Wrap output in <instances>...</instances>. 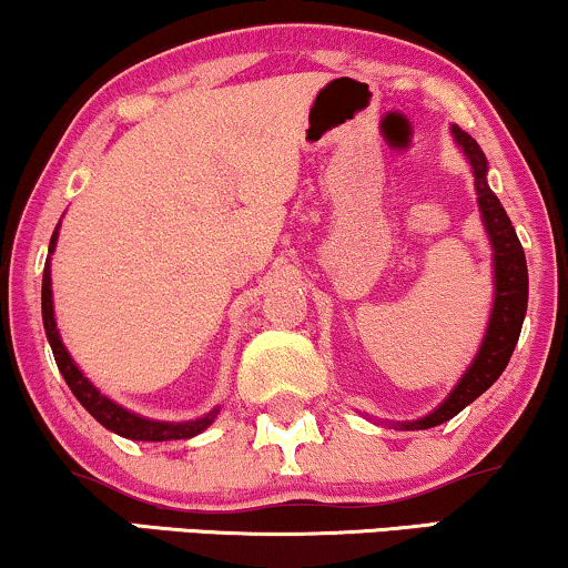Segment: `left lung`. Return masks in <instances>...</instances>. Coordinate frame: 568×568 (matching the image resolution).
Segmentation results:
<instances>
[{
  "label": "left lung",
  "mask_w": 568,
  "mask_h": 568,
  "mask_svg": "<svg viewBox=\"0 0 568 568\" xmlns=\"http://www.w3.org/2000/svg\"><path fill=\"white\" fill-rule=\"evenodd\" d=\"M449 132H453L457 148L463 150V155L470 163V172H474V187L476 195H479L476 203H479L481 224L487 230L491 245V285H495V296H491L489 323L487 331H484L479 352L470 359V365L453 386V392L447 394V399L418 420H386L388 426L405 428V432H423V428L442 426V423L455 418L463 407H468L470 402L479 399L500 378L510 354L516 349L518 336H521L526 302H529V272H526L524 248L518 243L514 224L505 214L500 197L491 193L487 182V155H484L479 142L463 132L457 124L449 126Z\"/></svg>",
  "instance_id": "8db88e82"
}]
</instances>
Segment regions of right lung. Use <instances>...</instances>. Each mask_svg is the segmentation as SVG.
Here are the masks:
<instances>
[{"label":"right lung","mask_w":568,"mask_h":568,"mask_svg":"<svg viewBox=\"0 0 568 568\" xmlns=\"http://www.w3.org/2000/svg\"><path fill=\"white\" fill-rule=\"evenodd\" d=\"M58 232H60V222L52 232L50 241V254H47L44 262V277H42V320H44V333L47 341H50L54 362H58V371L63 373L65 384L71 386V392L77 399L81 402V407L92 415L100 426H105L108 432L124 436V439H134V442H174V439H193L195 434L206 432V428L214 423L219 415V407L211 409V413L201 415L195 420H182V423H172V420H153L145 418V415H136L132 409L121 407L119 402H113L111 396H105L100 392L92 381L81 373V367L73 362L71 354H68L63 338H60L58 323H54V306H52V254L54 245H58Z\"/></svg>","instance_id":"1"}]
</instances>
